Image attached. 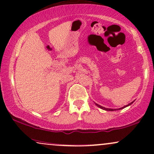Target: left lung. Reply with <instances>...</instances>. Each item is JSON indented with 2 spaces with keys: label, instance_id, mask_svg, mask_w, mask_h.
<instances>
[{
  "label": "left lung",
  "instance_id": "left-lung-1",
  "mask_svg": "<svg viewBox=\"0 0 154 154\" xmlns=\"http://www.w3.org/2000/svg\"><path fill=\"white\" fill-rule=\"evenodd\" d=\"M132 103H133V102H131V103H130L129 104L126 105V106H125L122 107V108H120V109H117V110H120V109H122L125 108V107H127V106H130V105L131 104H132ZM96 105H97V106L100 107V108L102 109H104V110H106V111H116V109H106V108H104V107H103V106H100V105H99V104H96Z\"/></svg>",
  "mask_w": 154,
  "mask_h": 154
}]
</instances>
